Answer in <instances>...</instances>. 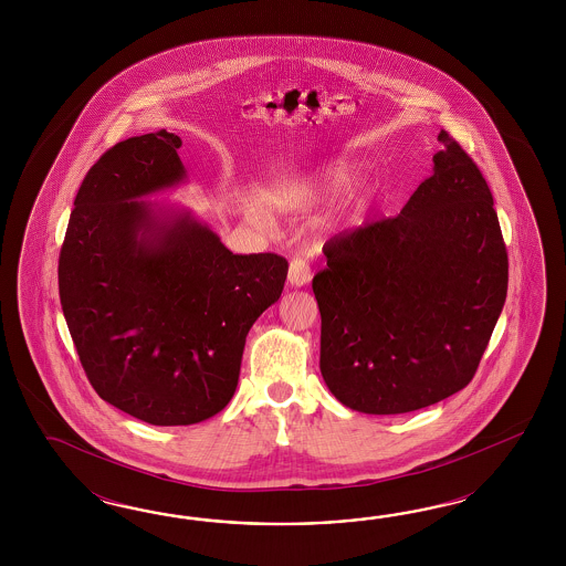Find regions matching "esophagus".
<instances>
[{
    "label": "esophagus",
    "mask_w": 566,
    "mask_h": 566,
    "mask_svg": "<svg viewBox=\"0 0 566 566\" xmlns=\"http://www.w3.org/2000/svg\"><path fill=\"white\" fill-rule=\"evenodd\" d=\"M311 280V268L305 259H292L291 268H289V282L292 286L301 289Z\"/></svg>",
    "instance_id": "obj_1"
}]
</instances>
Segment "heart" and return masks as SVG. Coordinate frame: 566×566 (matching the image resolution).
Listing matches in <instances>:
<instances>
[{
	"mask_svg": "<svg viewBox=\"0 0 566 566\" xmlns=\"http://www.w3.org/2000/svg\"><path fill=\"white\" fill-rule=\"evenodd\" d=\"M355 178V168L346 161H334L327 164L322 170L311 171L305 176H296L292 180L282 182L272 192V203L280 211H298L311 203L315 197L343 189Z\"/></svg>",
	"mask_w": 566,
	"mask_h": 566,
	"instance_id": "heart-1",
	"label": "heart"
}]
</instances>
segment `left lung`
Instances as JSON below:
<instances>
[{
	"label": "left lung",
	"mask_w": 566,
	"mask_h": 566,
	"mask_svg": "<svg viewBox=\"0 0 566 566\" xmlns=\"http://www.w3.org/2000/svg\"><path fill=\"white\" fill-rule=\"evenodd\" d=\"M438 140L433 174L402 211L327 240L313 277L319 369L353 411L411 412L463 390L506 301L490 187L454 138Z\"/></svg>",
	"instance_id": "1"
}]
</instances>
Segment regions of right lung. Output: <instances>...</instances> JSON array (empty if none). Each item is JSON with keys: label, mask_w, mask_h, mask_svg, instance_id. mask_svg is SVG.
Segmentation results:
<instances>
[{"label": "right lung", "mask_w": 566, "mask_h": 566, "mask_svg": "<svg viewBox=\"0 0 566 566\" xmlns=\"http://www.w3.org/2000/svg\"><path fill=\"white\" fill-rule=\"evenodd\" d=\"M180 137L126 138L86 171L60 251L70 336L95 392L151 426H192L237 392L249 329L289 261L234 255L189 209L138 201L187 180Z\"/></svg>", "instance_id": "1"}]
</instances>
